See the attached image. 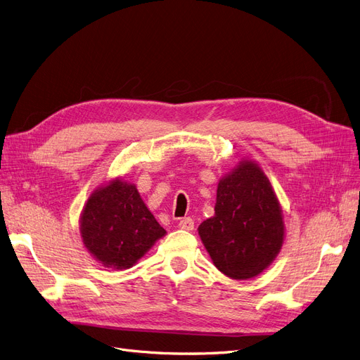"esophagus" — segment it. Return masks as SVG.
Here are the masks:
<instances>
[{
	"instance_id": "obj_1",
	"label": "esophagus",
	"mask_w": 360,
	"mask_h": 360,
	"mask_svg": "<svg viewBox=\"0 0 360 360\" xmlns=\"http://www.w3.org/2000/svg\"><path fill=\"white\" fill-rule=\"evenodd\" d=\"M178 226L181 229H185V231H193L194 229V221L191 217H182L179 224H178Z\"/></svg>"
}]
</instances>
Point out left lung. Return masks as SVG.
<instances>
[{"label": "left lung", "mask_w": 360, "mask_h": 360, "mask_svg": "<svg viewBox=\"0 0 360 360\" xmlns=\"http://www.w3.org/2000/svg\"><path fill=\"white\" fill-rule=\"evenodd\" d=\"M214 266L232 279L255 278L285 238L283 209L262 167L244 159L219 179L214 214L198 226Z\"/></svg>", "instance_id": "1"}]
</instances>
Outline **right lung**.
Returning a JSON list of instances; mask_svg holds the SVG:
<instances>
[{
  "mask_svg": "<svg viewBox=\"0 0 360 360\" xmlns=\"http://www.w3.org/2000/svg\"><path fill=\"white\" fill-rule=\"evenodd\" d=\"M79 222L88 253L104 268L117 271L132 268L166 236L136 186L122 178L92 191Z\"/></svg>",
  "mask_w": 360,
  "mask_h": 360,
  "instance_id": "1",
  "label": "right lung"
}]
</instances>
